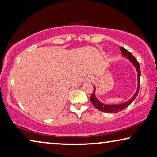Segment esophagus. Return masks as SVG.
<instances>
[{"label": "esophagus", "instance_id": "34e87169", "mask_svg": "<svg viewBox=\"0 0 157 157\" xmlns=\"http://www.w3.org/2000/svg\"><path fill=\"white\" fill-rule=\"evenodd\" d=\"M90 81H93L94 80H93V78H91V80H90Z\"/></svg>", "mask_w": 157, "mask_h": 157}]
</instances>
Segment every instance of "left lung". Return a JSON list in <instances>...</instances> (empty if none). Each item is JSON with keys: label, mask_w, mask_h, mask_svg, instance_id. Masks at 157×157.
<instances>
[{"label": "left lung", "mask_w": 157, "mask_h": 157, "mask_svg": "<svg viewBox=\"0 0 157 157\" xmlns=\"http://www.w3.org/2000/svg\"><path fill=\"white\" fill-rule=\"evenodd\" d=\"M120 50L121 51L122 55L123 56H125L126 58L132 62L133 65L134 66V67L136 68V69L138 72V88H137L136 92L135 93L134 96H132V98L130 100H128V101H126L124 104H113V105H107L104 104L99 101L97 98H96L95 96V86H94V91L93 94L90 98V101L92 103V104L94 105V106L96 108L101 111L103 112H106V113H117L119 111H121L123 109H125L126 108L129 106L134 101V100L136 98V97L138 95L139 91V86H140V76H141V71H140V66H139V62L137 61V60L135 59L134 56L129 51H128L126 49H125L123 47H120Z\"/></svg>", "instance_id": "8db88e82"}]
</instances>
